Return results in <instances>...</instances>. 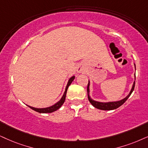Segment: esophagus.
<instances>
[{"label":"esophagus","instance_id":"34e87169","mask_svg":"<svg viewBox=\"0 0 148 148\" xmlns=\"http://www.w3.org/2000/svg\"><path fill=\"white\" fill-rule=\"evenodd\" d=\"M83 68H82L81 66H79V67H78V68H77V72H78V73H81V72H83Z\"/></svg>","mask_w":148,"mask_h":148}]
</instances>
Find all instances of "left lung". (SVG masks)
<instances>
[{
  "mask_svg": "<svg viewBox=\"0 0 148 148\" xmlns=\"http://www.w3.org/2000/svg\"><path fill=\"white\" fill-rule=\"evenodd\" d=\"M134 67H135V64H134ZM136 69V67H135ZM135 76V74H134ZM89 83L87 85V94H88V99H89V101L90 102V103L92 104V105L94 106L95 108H98V109L100 110H104V111H111V110H114L117 108L119 106L122 105L127 100L129 97H130L131 93H132V91H134V86H135V81H134L133 85H132V89L130 90L129 94L127 96L126 98L122 99V100H119V101H116V102H98V101H95L92 100L89 96Z\"/></svg>",
  "mask_w": 148,
  "mask_h": 148,
  "instance_id": "obj_1",
  "label": "left lung"
}]
</instances>
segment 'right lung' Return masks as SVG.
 <instances>
[{
	"instance_id": "add662e5",
	"label": "right lung",
	"mask_w": 148,
	"mask_h": 148,
	"mask_svg": "<svg viewBox=\"0 0 148 148\" xmlns=\"http://www.w3.org/2000/svg\"><path fill=\"white\" fill-rule=\"evenodd\" d=\"M74 78H75V76H73L70 78V79H69L68 82V84H67L66 87H65V92H64V93H63L62 98H61V100H59V102H57V103L54 104V105H52L51 106H49V107H47V108H42L32 107V106H30L29 105H27V106H29V107L31 108V109L34 110V111L38 112V113H52V112H54V111H56L57 110L59 109V108L63 105V103H64L65 100V96H66L67 90H68V87L71 85V83H72V81L74 80Z\"/></svg>"
}]
</instances>
